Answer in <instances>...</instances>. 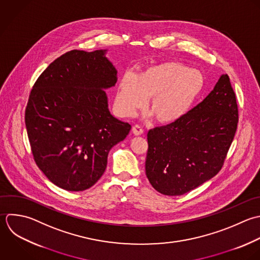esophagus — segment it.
<instances>
[{
	"instance_id": "34e87169",
	"label": "esophagus",
	"mask_w": 260,
	"mask_h": 260,
	"mask_svg": "<svg viewBox=\"0 0 260 260\" xmlns=\"http://www.w3.org/2000/svg\"><path fill=\"white\" fill-rule=\"evenodd\" d=\"M133 133H134V135H136V136H141V135L144 134V129H143V127L140 126L139 124H136V125L133 126Z\"/></svg>"
}]
</instances>
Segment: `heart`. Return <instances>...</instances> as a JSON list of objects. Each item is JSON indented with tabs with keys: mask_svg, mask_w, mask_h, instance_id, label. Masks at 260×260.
<instances>
[{
	"mask_svg": "<svg viewBox=\"0 0 260 260\" xmlns=\"http://www.w3.org/2000/svg\"><path fill=\"white\" fill-rule=\"evenodd\" d=\"M204 88L200 72L176 61L150 66L137 77L125 74L120 79L115 104L123 116H133L150 99L149 108L164 124L179 120L192 106Z\"/></svg>",
	"mask_w": 260,
	"mask_h": 260,
	"instance_id": "1",
	"label": "heart"
}]
</instances>
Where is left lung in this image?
I'll return each instance as SVG.
<instances>
[{"mask_svg": "<svg viewBox=\"0 0 260 260\" xmlns=\"http://www.w3.org/2000/svg\"><path fill=\"white\" fill-rule=\"evenodd\" d=\"M238 106L229 76L179 120L150 129L146 175L165 196H182L221 170L234 139Z\"/></svg>", "mask_w": 260, "mask_h": 260, "instance_id": "obj_1", "label": "left lung"}]
</instances>
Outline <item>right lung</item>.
<instances>
[{
    "label": "right lung",
    "mask_w": 260,
    "mask_h": 260,
    "mask_svg": "<svg viewBox=\"0 0 260 260\" xmlns=\"http://www.w3.org/2000/svg\"><path fill=\"white\" fill-rule=\"evenodd\" d=\"M107 49L71 50L39 76L29 95L25 124L38 168L56 186L83 191L106 169L110 149L132 125L114 117L105 89L117 71Z\"/></svg>",
    "instance_id": "1"
}]
</instances>
